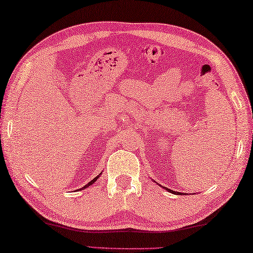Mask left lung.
<instances>
[{
	"instance_id": "left-lung-1",
	"label": "left lung",
	"mask_w": 253,
	"mask_h": 253,
	"mask_svg": "<svg viewBox=\"0 0 253 253\" xmlns=\"http://www.w3.org/2000/svg\"><path fill=\"white\" fill-rule=\"evenodd\" d=\"M166 189H167L168 191H170V192H172V194H173V191H172V190H170V189H168V188H166ZM174 194H176V195H177V194H178V192H176V191H174Z\"/></svg>"
}]
</instances>
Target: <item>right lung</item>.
Wrapping results in <instances>:
<instances>
[{"label": "right lung", "instance_id": "obj_1", "mask_svg": "<svg viewBox=\"0 0 253 253\" xmlns=\"http://www.w3.org/2000/svg\"><path fill=\"white\" fill-rule=\"evenodd\" d=\"M99 176H97V177H95L94 179H93V180H90L89 181V183H87V185L86 186H84V187H83V188H86V187H88V186H90V185H93V183L96 181V180H97V178H98Z\"/></svg>", "mask_w": 253, "mask_h": 253}]
</instances>
